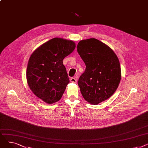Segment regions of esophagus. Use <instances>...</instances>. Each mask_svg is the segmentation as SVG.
Listing matches in <instances>:
<instances>
[{"label": "esophagus", "instance_id": "esophagus-1", "mask_svg": "<svg viewBox=\"0 0 148 148\" xmlns=\"http://www.w3.org/2000/svg\"><path fill=\"white\" fill-rule=\"evenodd\" d=\"M77 79L75 78V77H72V78L70 79V82L72 83H76L77 82Z\"/></svg>", "mask_w": 148, "mask_h": 148}]
</instances>
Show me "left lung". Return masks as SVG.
<instances>
[{"instance_id":"left-lung-1","label":"left lung","mask_w":148,"mask_h":148,"mask_svg":"<svg viewBox=\"0 0 148 148\" xmlns=\"http://www.w3.org/2000/svg\"><path fill=\"white\" fill-rule=\"evenodd\" d=\"M77 49L86 65L78 82L82 95L88 103L98 104L109 98L119 86V60L111 48L95 38L80 41Z\"/></svg>"}]
</instances>
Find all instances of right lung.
I'll return each mask as SVG.
<instances>
[{"mask_svg":"<svg viewBox=\"0 0 148 148\" xmlns=\"http://www.w3.org/2000/svg\"><path fill=\"white\" fill-rule=\"evenodd\" d=\"M75 48L71 40L54 38L42 44L29 58L26 78L34 94L47 104L60 99L69 80L64 59Z\"/></svg>","mask_w":148,"mask_h":148,"instance_id":"obj_1","label":"right lung"}]
</instances>
